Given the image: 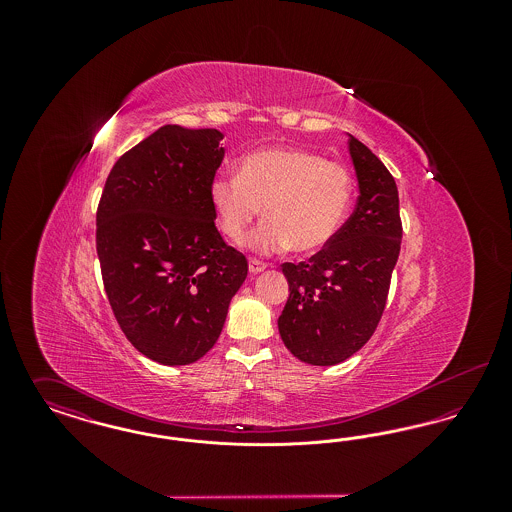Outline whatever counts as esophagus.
<instances>
[{
	"mask_svg": "<svg viewBox=\"0 0 512 512\" xmlns=\"http://www.w3.org/2000/svg\"><path fill=\"white\" fill-rule=\"evenodd\" d=\"M265 268H267V265L261 263V261H257V259H251V261H249V272H251V274H259V272H263Z\"/></svg>",
	"mask_w": 512,
	"mask_h": 512,
	"instance_id": "esophagus-1",
	"label": "esophagus"
}]
</instances>
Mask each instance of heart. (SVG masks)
<instances>
[{"label": "heart", "mask_w": 512, "mask_h": 512, "mask_svg": "<svg viewBox=\"0 0 512 512\" xmlns=\"http://www.w3.org/2000/svg\"><path fill=\"white\" fill-rule=\"evenodd\" d=\"M211 205L224 236L242 244L264 207L261 226L247 247L257 253H315L340 232L351 207L349 171L320 153L299 147H263L242 157L238 176L217 174Z\"/></svg>", "instance_id": "obj_1"}]
</instances>
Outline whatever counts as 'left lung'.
<instances>
[{"mask_svg": "<svg viewBox=\"0 0 512 512\" xmlns=\"http://www.w3.org/2000/svg\"><path fill=\"white\" fill-rule=\"evenodd\" d=\"M347 138L359 184L353 215L307 263L282 265L290 297L278 332L293 357L307 365H338L370 340L401 249L395 180L365 144Z\"/></svg>", "mask_w": 512, "mask_h": 512, "instance_id": "8db88e82", "label": "left lung"}]
</instances>
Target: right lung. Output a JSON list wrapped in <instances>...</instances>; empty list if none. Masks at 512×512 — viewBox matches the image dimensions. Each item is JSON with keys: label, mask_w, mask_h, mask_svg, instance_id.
I'll list each match as a JSON object with an SVG mask.
<instances>
[{"label": "right lung", "mask_w": 512, "mask_h": 512, "mask_svg": "<svg viewBox=\"0 0 512 512\" xmlns=\"http://www.w3.org/2000/svg\"><path fill=\"white\" fill-rule=\"evenodd\" d=\"M222 138L217 128L161 126L115 163L99 201L111 309L130 343L161 365H190L217 343L247 276L209 197Z\"/></svg>", "instance_id": "obj_1"}]
</instances>
